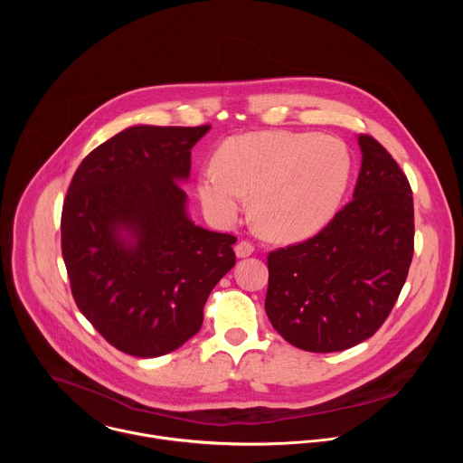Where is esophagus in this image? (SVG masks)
I'll return each instance as SVG.
<instances>
[{
	"mask_svg": "<svg viewBox=\"0 0 463 463\" xmlns=\"http://www.w3.org/2000/svg\"><path fill=\"white\" fill-rule=\"evenodd\" d=\"M252 250H254V245L250 241H247V240L238 241L236 247H234V252H236L238 258H247V256L252 254Z\"/></svg>",
	"mask_w": 463,
	"mask_h": 463,
	"instance_id": "esophagus-1",
	"label": "esophagus"
}]
</instances>
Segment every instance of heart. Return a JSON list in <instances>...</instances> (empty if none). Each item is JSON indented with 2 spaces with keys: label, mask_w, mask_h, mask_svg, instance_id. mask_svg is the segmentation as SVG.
<instances>
[{
  "label": "heart",
  "mask_w": 463,
  "mask_h": 463,
  "mask_svg": "<svg viewBox=\"0 0 463 463\" xmlns=\"http://www.w3.org/2000/svg\"><path fill=\"white\" fill-rule=\"evenodd\" d=\"M350 175V152L335 137L252 131L218 148L214 166L197 177V194L216 222L231 223L250 192L258 229L273 240L293 241L335 214Z\"/></svg>",
  "instance_id": "b5f03b06"
}]
</instances>
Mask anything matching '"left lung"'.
<instances>
[{
  "label": "left lung",
  "mask_w": 463,
  "mask_h": 463,
  "mask_svg": "<svg viewBox=\"0 0 463 463\" xmlns=\"http://www.w3.org/2000/svg\"><path fill=\"white\" fill-rule=\"evenodd\" d=\"M354 200L317 236L269 252L266 313L306 352H341L372 337L398 300L414 254L407 175L370 136Z\"/></svg>",
  "instance_id": "8db88e82"
}]
</instances>
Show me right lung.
<instances>
[{
    "label": "right lung",
    "instance_id": "1",
    "mask_svg": "<svg viewBox=\"0 0 463 463\" xmlns=\"http://www.w3.org/2000/svg\"><path fill=\"white\" fill-rule=\"evenodd\" d=\"M209 129L129 126L80 163L65 195L61 256L73 298L128 355L159 357L194 337L236 263V238L195 225L179 184Z\"/></svg>",
    "mask_w": 463,
    "mask_h": 463
}]
</instances>
